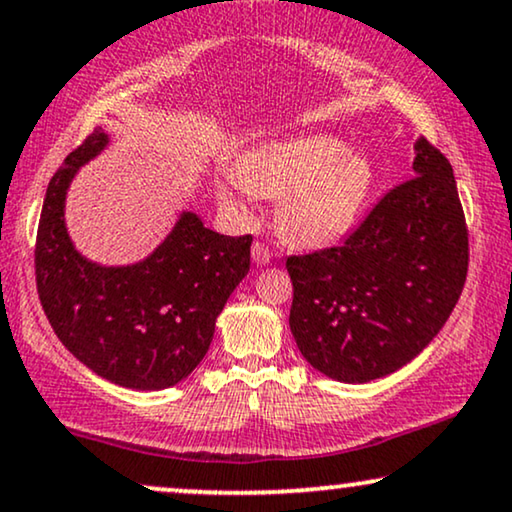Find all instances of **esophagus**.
<instances>
[{"mask_svg":"<svg viewBox=\"0 0 512 512\" xmlns=\"http://www.w3.org/2000/svg\"><path fill=\"white\" fill-rule=\"evenodd\" d=\"M251 258H254L256 265L270 263V249L265 247L263 242H254V247H251Z\"/></svg>","mask_w":512,"mask_h":512,"instance_id":"34e87169","label":"esophagus"}]
</instances>
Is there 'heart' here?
I'll list each match as a JSON object with an SVG mask.
<instances>
[{"label": "heart", "instance_id": "1", "mask_svg": "<svg viewBox=\"0 0 512 512\" xmlns=\"http://www.w3.org/2000/svg\"><path fill=\"white\" fill-rule=\"evenodd\" d=\"M232 176L244 190L277 199V228L296 247L322 249L343 240L362 216L374 188L364 152L345 150L336 136L305 134L268 141L237 157ZM223 207L242 211L230 185H218Z\"/></svg>", "mask_w": 512, "mask_h": 512}]
</instances>
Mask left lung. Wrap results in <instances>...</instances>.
<instances>
[{
	"mask_svg": "<svg viewBox=\"0 0 512 512\" xmlns=\"http://www.w3.org/2000/svg\"><path fill=\"white\" fill-rule=\"evenodd\" d=\"M289 327L317 371L369 383L414 360L449 320L468 275L454 169L416 143L414 176L376 202L343 244L289 256Z\"/></svg>",
	"mask_w": 512,
	"mask_h": 512,
	"instance_id": "left-lung-1",
	"label": "left lung"
}]
</instances>
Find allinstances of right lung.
Listing matches in <instances>:
<instances>
[{"mask_svg": "<svg viewBox=\"0 0 512 512\" xmlns=\"http://www.w3.org/2000/svg\"><path fill=\"white\" fill-rule=\"evenodd\" d=\"M105 143L103 129L86 136L46 188L35 244L39 303L65 348L98 376L162 390L207 355L218 313L249 272L251 235H218L188 211L143 263L86 261L65 230L63 204L72 176Z\"/></svg>", "mask_w": 512, "mask_h": 512, "instance_id": "obj_1", "label": "right lung"}]
</instances>
